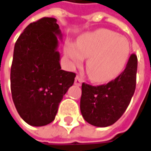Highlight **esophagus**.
I'll use <instances>...</instances> for the list:
<instances>
[{"mask_svg":"<svg viewBox=\"0 0 151 151\" xmlns=\"http://www.w3.org/2000/svg\"><path fill=\"white\" fill-rule=\"evenodd\" d=\"M81 83H82V79L81 78V76H76V80H75V84H76V85H77V86H81Z\"/></svg>","mask_w":151,"mask_h":151,"instance_id":"34e87169","label":"esophagus"}]
</instances>
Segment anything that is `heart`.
Wrapping results in <instances>:
<instances>
[{
	"label": "heart",
	"instance_id": "obj_1",
	"mask_svg": "<svg viewBox=\"0 0 151 151\" xmlns=\"http://www.w3.org/2000/svg\"><path fill=\"white\" fill-rule=\"evenodd\" d=\"M130 43L118 33L101 29L81 37L76 48L68 44L65 52L76 66L82 58H88L86 70L88 77L96 82L110 81L118 76L128 61Z\"/></svg>",
	"mask_w": 151,
	"mask_h": 151
}]
</instances>
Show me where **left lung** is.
<instances>
[{
    "instance_id": "left-lung-1",
    "label": "left lung",
    "mask_w": 151,
    "mask_h": 151,
    "mask_svg": "<svg viewBox=\"0 0 151 151\" xmlns=\"http://www.w3.org/2000/svg\"><path fill=\"white\" fill-rule=\"evenodd\" d=\"M137 58L132 54L124 71L106 84L81 85L80 108L84 119L92 125L106 127L124 113L136 88Z\"/></svg>"
}]
</instances>
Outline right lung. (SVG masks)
<instances>
[{
  "mask_svg": "<svg viewBox=\"0 0 151 151\" xmlns=\"http://www.w3.org/2000/svg\"><path fill=\"white\" fill-rule=\"evenodd\" d=\"M58 35L61 37L57 19L44 17L29 24L14 45L12 98L18 113L30 125L52 122L75 81L76 73L61 70Z\"/></svg>",
  "mask_w": 151,
  "mask_h": 151,
  "instance_id": "1",
  "label": "right lung"
}]
</instances>
